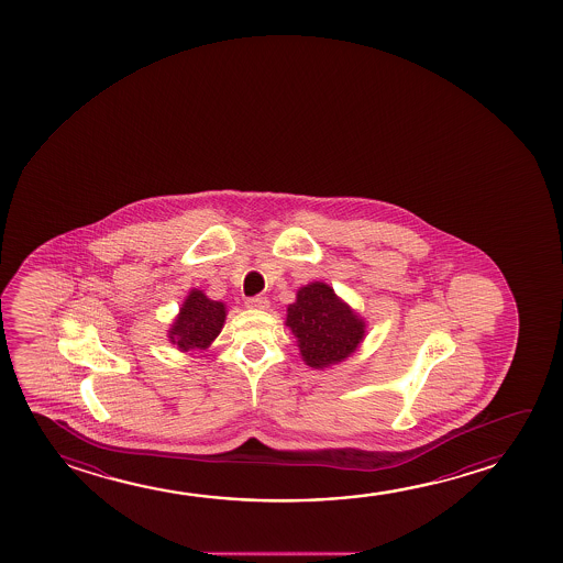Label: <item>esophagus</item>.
I'll use <instances>...</instances> for the list:
<instances>
[{"label":"esophagus","mask_w":563,"mask_h":563,"mask_svg":"<svg viewBox=\"0 0 563 563\" xmlns=\"http://www.w3.org/2000/svg\"><path fill=\"white\" fill-rule=\"evenodd\" d=\"M246 306L250 309H267L269 308V300L263 298V296H254V298H247Z\"/></svg>","instance_id":"1"}]
</instances>
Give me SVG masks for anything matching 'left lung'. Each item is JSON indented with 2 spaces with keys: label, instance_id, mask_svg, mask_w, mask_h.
I'll list each match as a JSON object with an SVG mask.
<instances>
[{
  "label": "left lung",
  "instance_id": "8db88e82",
  "mask_svg": "<svg viewBox=\"0 0 563 563\" xmlns=\"http://www.w3.org/2000/svg\"><path fill=\"white\" fill-rule=\"evenodd\" d=\"M286 327L296 336L301 360L313 369L344 362L365 336L362 317L324 283L301 286L286 309Z\"/></svg>",
  "mask_w": 563,
  "mask_h": 563
}]
</instances>
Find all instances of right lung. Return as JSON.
Returning a JSON list of instances; mask_svg holds the SVG:
<instances>
[{"instance_id":"right-lung-1","label":"right lung","mask_w":563,"mask_h":563,"mask_svg":"<svg viewBox=\"0 0 563 563\" xmlns=\"http://www.w3.org/2000/svg\"><path fill=\"white\" fill-rule=\"evenodd\" d=\"M224 317L223 301L209 300L206 294L194 288L186 296L175 323L170 324L169 340L180 352L206 350L223 329Z\"/></svg>"}]
</instances>
